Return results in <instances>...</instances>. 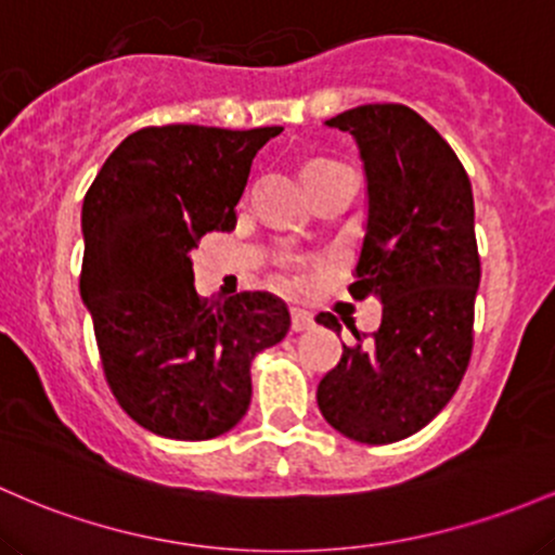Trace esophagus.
<instances>
[{
  "mask_svg": "<svg viewBox=\"0 0 555 555\" xmlns=\"http://www.w3.org/2000/svg\"><path fill=\"white\" fill-rule=\"evenodd\" d=\"M291 327H294L296 333H304V330L314 327V317H311V311L291 309Z\"/></svg>",
  "mask_w": 555,
  "mask_h": 555,
  "instance_id": "1",
  "label": "esophagus"
}]
</instances>
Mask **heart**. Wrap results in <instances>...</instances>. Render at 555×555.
<instances>
[{
	"label": "heart",
	"instance_id": "1",
	"mask_svg": "<svg viewBox=\"0 0 555 555\" xmlns=\"http://www.w3.org/2000/svg\"><path fill=\"white\" fill-rule=\"evenodd\" d=\"M333 165H340V162H335V159H325V157L307 159V162H304V165H301V178L307 180V178H311V176H317V172L327 170V167H333Z\"/></svg>",
	"mask_w": 555,
	"mask_h": 555
}]
</instances>
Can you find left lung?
<instances>
[{
  "instance_id": "1",
  "label": "left lung",
  "mask_w": 555,
  "mask_h": 555,
  "mask_svg": "<svg viewBox=\"0 0 555 555\" xmlns=\"http://www.w3.org/2000/svg\"><path fill=\"white\" fill-rule=\"evenodd\" d=\"M359 146L366 228L353 298L383 301L372 338L344 346L320 379L317 403L346 438L385 446L420 433L451 401L475 344L479 254L464 165L422 115L403 104H361L330 117ZM317 322L340 333L330 311Z\"/></svg>"
}]
</instances>
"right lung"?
Wrapping results in <instances>:
<instances>
[{
    "mask_svg": "<svg viewBox=\"0 0 555 555\" xmlns=\"http://www.w3.org/2000/svg\"><path fill=\"white\" fill-rule=\"evenodd\" d=\"M283 128L162 126L130 133L83 198L80 298L112 396L172 440H209L244 420L251 359L280 344L288 307L264 291L198 298L202 235L235 228L251 159Z\"/></svg>",
    "mask_w": 555,
    "mask_h": 555,
    "instance_id": "1",
    "label": "right lung"
}]
</instances>
